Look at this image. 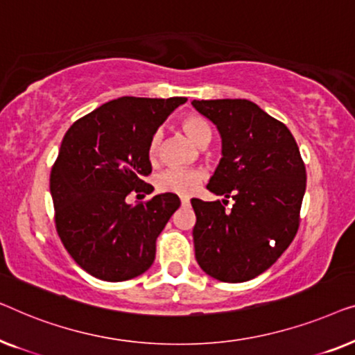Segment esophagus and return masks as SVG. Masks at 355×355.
<instances>
[{
	"instance_id": "1",
	"label": "esophagus",
	"mask_w": 355,
	"mask_h": 355,
	"mask_svg": "<svg viewBox=\"0 0 355 355\" xmlns=\"http://www.w3.org/2000/svg\"><path fill=\"white\" fill-rule=\"evenodd\" d=\"M180 201H182V206H188V204H189V198L182 196V198H180Z\"/></svg>"
}]
</instances>
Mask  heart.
Wrapping results in <instances>:
<instances>
[{
	"label": "heart",
	"instance_id": "b5f03b06",
	"mask_svg": "<svg viewBox=\"0 0 355 355\" xmlns=\"http://www.w3.org/2000/svg\"><path fill=\"white\" fill-rule=\"evenodd\" d=\"M180 127L188 135L189 139L199 148H206L212 139V130L209 123L204 121L198 114H188L180 121ZM162 137L161 133H156L149 143V157L151 161H156L161 153ZM204 172L198 168H168L162 172L157 178V188L161 191L173 193L178 196H189L199 188V184L204 180Z\"/></svg>",
	"mask_w": 355,
	"mask_h": 355
}]
</instances>
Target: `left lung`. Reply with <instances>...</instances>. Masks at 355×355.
<instances>
[{
	"instance_id": "8db88e82",
	"label": "left lung",
	"mask_w": 355,
	"mask_h": 355,
	"mask_svg": "<svg viewBox=\"0 0 355 355\" xmlns=\"http://www.w3.org/2000/svg\"><path fill=\"white\" fill-rule=\"evenodd\" d=\"M217 127L222 159L207 189L226 199H191L194 254L207 275L241 283L270 268L296 236L306 167L284 123L248 99H193Z\"/></svg>"
}]
</instances>
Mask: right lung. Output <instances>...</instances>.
Instances as JSON below:
<instances>
[{
  "mask_svg": "<svg viewBox=\"0 0 355 355\" xmlns=\"http://www.w3.org/2000/svg\"><path fill=\"white\" fill-rule=\"evenodd\" d=\"M187 98L112 99L67 130L54 162L51 189L59 238L85 272L104 282L141 275L156 239L180 207L173 193L128 204L132 191L153 193L149 143Z\"/></svg>",
  "mask_w": 355,
  "mask_h": 355,
  "instance_id": "obj_1",
  "label": "right lung"
}]
</instances>
